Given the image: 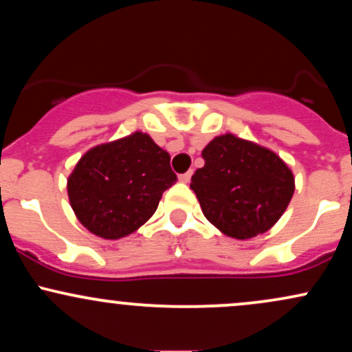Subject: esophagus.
Masks as SVG:
<instances>
[{"label": "esophagus", "instance_id": "esophagus-1", "mask_svg": "<svg viewBox=\"0 0 352 352\" xmlns=\"http://www.w3.org/2000/svg\"><path fill=\"white\" fill-rule=\"evenodd\" d=\"M190 179H192V170L182 173V175H179V180L182 182V184H188Z\"/></svg>", "mask_w": 352, "mask_h": 352}]
</instances>
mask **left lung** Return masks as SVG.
I'll use <instances>...</instances> for the list:
<instances>
[{
    "label": "left lung",
    "mask_w": 352,
    "mask_h": 352,
    "mask_svg": "<svg viewBox=\"0 0 352 352\" xmlns=\"http://www.w3.org/2000/svg\"><path fill=\"white\" fill-rule=\"evenodd\" d=\"M205 165L192 175L204 215L236 240L268 232L294 193L292 168L270 148L233 134L218 135L201 151Z\"/></svg>",
    "instance_id": "left-lung-1"
}]
</instances>
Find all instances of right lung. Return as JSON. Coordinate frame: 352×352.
Here are the masks:
<instances>
[{
	"label": "right lung",
	"instance_id": "right-lung-1",
	"mask_svg": "<svg viewBox=\"0 0 352 352\" xmlns=\"http://www.w3.org/2000/svg\"><path fill=\"white\" fill-rule=\"evenodd\" d=\"M175 180L170 155L137 131L84 153L67 179V195L89 232L119 240L155 213L162 193Z\"/></svg>",
	"mask_w": 352,
	"mask_h": 352
}]
</instances>
